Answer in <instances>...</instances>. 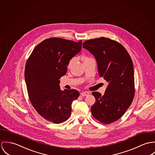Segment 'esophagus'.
Segmentation results:
<instances>
[{"label":"esophagus","mask_w":155,"mask_h":155,"mask_svg":"<svg viewBox=\"0 0 155 155\" xmlns=\"http://www.w3.org/2000/svg\"><path fill=\"white\" fill-rule=\"evenodd\" d=\"M88 94H89V92L86 91H83L81 93V96H88Z\"/></svg>","instance_id":"esophagus-1"}]
</instances>
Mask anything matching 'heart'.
Instances as JSON below:
<instances>
[{"label": "heart", "mask_w": 155, "mask_h": 155, "mask_svg": "<svg viewBox=\"0 0 155 155\" xmlns=\"http://www.w3.org/2000/svg\"><path fill=\"white\" fill-rule=\"evenodd\" d=\"M91 59V58H89V57H88V56H84V57L83 58V61L85 62V61H88V60H90V59ZM74 60H75L74 58H72V59L70 60V61L69 62V64H68V68H70V67H71V65H72L73 62L74 61Z\"/></svg>", "instance_id": "obj_1"}]
</instances>
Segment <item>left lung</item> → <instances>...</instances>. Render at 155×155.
I'll return each mask as SVG.
<instances>
[{
  "instance_id": "left-lung-1",
  "label": "left lung",
  "mask_w": 155,
  "mask_h": 155,
  "mask_svg": "<svg viewBox=\"0 0 155 155\" xmlns=\"http://www.w3.org/2000/svg\"><path fill=\"white\" fill-rule=\"evenodd\" d=\"M83 46L94 56L99 75L108 82L103 96L92 93L96 102L91 107V114L102 123H112L124 114L134 99L133 61L121 44L108 38L88 40Z\"/></svg>"
}]
</instances>
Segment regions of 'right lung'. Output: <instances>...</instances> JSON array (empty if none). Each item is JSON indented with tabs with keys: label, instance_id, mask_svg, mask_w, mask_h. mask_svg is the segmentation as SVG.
Instances as JSON below:
<instances>
[{
	"label": "right lung",
	"instance_id": "obj_1",
	"mask_svg": "<svg viewBox=\"0 0 155 155\" xmlns=\"http://www.w3.org/2000/svg\"><path fill=\"white\" fill-rule=\"evenodd\" d=\"M81 45V40L48 38L35 48L26 62L25 80L30 102L40 116L54 124L69 118L72 102L79 97L76 90L62 91L59 79Z\"/></svg>",
	"mask_w": 155,
	"mask_h": 155
}]
</instances>
